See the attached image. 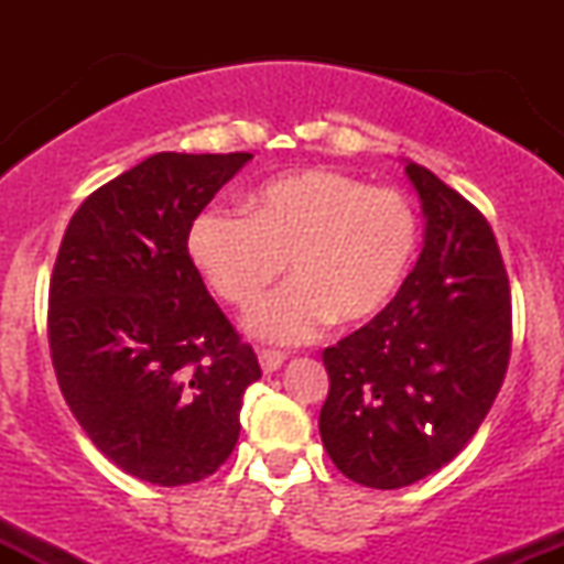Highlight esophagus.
<instances>
[{
  "mask_svg": "<svg viewBox=\"0 0 564 564\" xmlns=\"http://www.w3.org/2000/svg\"><path fill=\"white\" fill-rule=\"evenodd\" d=\"M283 360H286V355H283L281 349H260V366L264 373L278 371V368L283 366Z\"/></svg>",
  "mask_w": 564,
  "mask_h": 564,
  "instance_id": "obj_1",
  "label": "esophagus"
}]
</instances>
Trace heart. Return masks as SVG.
<instances>
[{"label": "heart", "instance_id": "heart-1", "mask_svg": "<svg viewBox=\"0 0 564 564\" xmlns=\"http://www.w3.org/2000/svg\"><path fill=\"white\" fill-rule=\"evenodd\" d=\"M422 223L394 187H368L334 170H302L268 180L246 215L209 206L193 219L187 251L223 302L257 307L289 270L249 328L270 341H304L334 321L364 326L379 318L416 262Z\"/></svg>", "mask_w": 564, "mask_h": 564}]
</instances>
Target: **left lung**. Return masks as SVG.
Here are the masks:
<instances>
[{
    "label": "left lung",
    "instance_id": "left-lung-1",
    "mask_svg": "<svg viewBox=\"0 0 564 564\" xmlns=\"http://www.w3.org/2000/svg\"><path fill=\"white\" fill-rule=\"evenodd\" d=\"M416 268L390 307L323 349L321 437L336 469L366 488L424 480L462 453L488 416L511 355V291L494 228L422 164Z\"/></svg>",
    "mask_w": 564,
    "mask_h": 564
}]
</instances>
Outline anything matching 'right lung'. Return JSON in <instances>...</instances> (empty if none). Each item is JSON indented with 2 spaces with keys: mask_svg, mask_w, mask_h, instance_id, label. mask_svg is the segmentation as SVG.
Masks as SVG:
<instances>
[{
  "mask_svg": "<svg viewBox=\"0 0 564 564\" xmlns=\"http://www.w3.org/2000/svg\"><path fill=\"white\" fill-rule=\"evenodd\" d=\"M251 153H156L84 198L50 278L63 398L97 451L138 480L198 482L236 448L251 345L187 251L204 206Z\"/></svg>",
  "mask_w": 564,
  "mask_h": 564,
  "instance_id": "obj_1",
  "label": "right lung"
}]
</instances>
